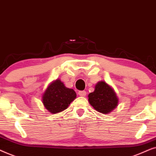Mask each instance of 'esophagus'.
<instances>
[{
    "label": "esophagus",
    "instance_id": "obj_1",
    "mask_svg": "<svg viewBox=\"0 0 156 156\" xmlns=\"http://www.w3.org/2000/svg\"><path fill=\"white\" fill-rule=\"evenodd\" d=\"M78 95H79L80 96L85 97L86 95V91H84V90L79 91V92H78Z\"/></svg>",
    "mask_w": 156,
    "mask_h": 156
}]
</instances>
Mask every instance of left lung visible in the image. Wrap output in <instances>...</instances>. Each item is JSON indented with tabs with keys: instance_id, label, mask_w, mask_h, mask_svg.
Segmentation results:
<instances>
[{
	"instance_id": "left-lung-1",
	"label": "left lung",
	"mask_w": 156,
	"mask_h": 156,
	"mask_svg": "<svg viewBox=\"0 0 156 156\" xmlns=\"http://www.w3.org/2000/svg\"><path fill=\"white\" fill-rule=\"evenodd\" d=\"M88 101L95 110L107 114L118 106V98L113 88L104 81L95 85V90L89 93Z\"/></svg>"
}]
</instances>
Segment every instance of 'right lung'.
Returning <instances> with one entry per match:
<instances>
[{
  "mask_svg": "<svg viewBox=\"0 0 156 156\" xmlns=\"http://www.w3.org/2000/svg\"><path fill=\"white\" fill-rule=\"evenodd\" d=\"M76 98V93L73 89L66 88L61 80L57 79L48 86L42 102L50 113L55 114L66 110Z\"/></svg>",
  "mask_w": 156,
  "mask_h": 156,
  "instance_id": "add662e5",
  "label": "right lung"
}]
</instances>
